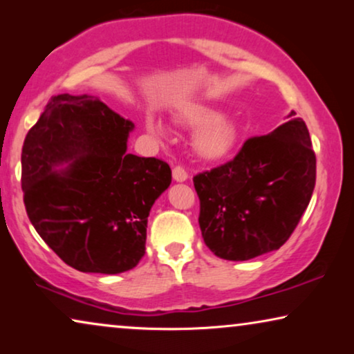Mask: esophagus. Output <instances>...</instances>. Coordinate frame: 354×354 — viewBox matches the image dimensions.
<instances>
[{"mask_svg":"<svg viewBox=\"0 0 354 354\" xmlns=\"http://www.w3.org/2000/svg\"><path fill=\"white\" fill-rule=\"evenodd\" d=\"M172 177H174V180H176V182H185L188 178V174L183 167L176 166L172 169Z\"/></svg>","mask_w":354,"mask_h":354,"instance_id":"1","label":"esophagus"}]
</instances>
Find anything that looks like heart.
<instances>
[{
  "label": "heart",
  "mask_w": 354,
  "mask_h": 354,
  "mask_svg": "<svg viewBox=\"0 0 354 354\" xmlns=\"http://www.w3.org/2000/svg\"><path fill=\"white\" fill-rule=\"evenodd\" d=\"M178 120L188 129H198L193 138L195 153L205 161H217L234 149L239 140V129L234 119L207 104H190L178 114ZM147 129L154 137H166L167 129L162 120L147 119Z\"/></svg>",
  "instance_id": "heart-1"
}]
</instances>
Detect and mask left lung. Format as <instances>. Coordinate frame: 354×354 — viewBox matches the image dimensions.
<instances>
[{"label": "left lung", "instance_id": "obj_1", "mask_svg": "<svg viewBox=\"0 0 354 354\" xmlns=\"http://www.w3.org/2000/svg\"><path fill=\"white\" fill-rule=\"evenodd\" d=\"M193 183L201 235L216 256L248 261L279 250L306 211L316 183L306 124L292 118L246 140L232 161L198 174Z\"/></svg>", "mask_w": 354, "mask_h": 354}]
</instances>
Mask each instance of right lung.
I'll return each mask as SVG.
<instances>
[{
	"label": "right lung",
	"instance_id": "1",
	"mask_svg": "<svg viewBox=\"0 0 354 354\" xmlns=\"http://www.w3.org/2000/svg\"><path fill=\"white\" fill-rule=\"evenodd\" d=\"M132 120L96 96H53L22 147L27 216L80 272L120 274L145 254L148 216L167 190V162L127 153Z\"/></svg>",
	"mask_w": 354,
	"mask_h": 354
}]
</instances>
